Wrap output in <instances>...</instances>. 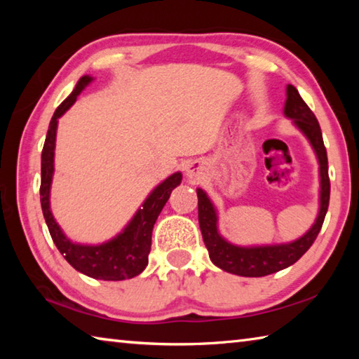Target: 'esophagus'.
Listing matches in <instances>:
<instances>
[{"label":"esophagus","instance_id":"obj_1","mask_svg":"<svg viewBox=\"0 0 359 359\" xmlns=\"http://www.w3.org/2000/svg\"><path fill=\"white\" fill-rule=\"evenodd\" d=\"M187 174L188 177H196V175L201 174V165L198 161H193L190 166L187 168Z\"/></svg>","mask_w":359,"mask_h":359}]
</instances>
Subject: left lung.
<instances>
[{"mask_svg": "<svg viewBox=\"0 0 359 359\" xmlns=\"http://www.w3.org/2000/svg\"><path fill=\"white\" fill-rule=\"evenodd\" d=\"M285 115L294 120L297 128L311 141L320 163V212L313 226L291 244L263 245V247H238L224 241L217 231V214L210 199L201 188H198V218L201 228L204 244L209 250L212 263L231 274L242 277H264L274 274L294 264L317 239L321 226H323L327 205H330V175H327V155L323 144V136L315 117L304 100L297 93L293 85L287 87V102H285Z\"/></svg>", "mask_w": 359, "mask_h": 359, "instance_id": "left-lung-1", "label": "left lung"}]
</instances>
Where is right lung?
<instances>
[{"label": "right lung", "instance_id": "obj_1", "mask_svg": "<svg viewBox=\"0 0 359 359\" xmlns=\"http://www.w3.org/2000/svg\"><path fill=\"white\" fill-rule=\"evenodd\" d=\"M90 81H92V77L83 76L77 82L72 93L57 107L50 120V125H48L41 156V208L53 244L57 245L60 253L63 255L65 259L74 269L92 278H98V280H125V278L139 276L145 269V266H147L154 224L161 209L168 203L169 196H171V191L175 187L180 185L182 174L175 172L163 184L158 185L144 201L142 209L136 212V215L133 217L128 226L123 229V233H120L117 238L106 242V244L81 245L72 244L66 238L57 222L53 220L50 204H48V194H50L53 175V150H55L57 125L58 118L74 104L77 96L81 95L85 85Z\"/></svg>", "mask_w": 359, "mask_h": 359}]
</instances>
